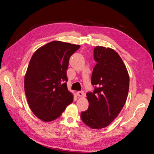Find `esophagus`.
<instances>
[{"label": "esophagus", "mask_w": 154, "mask_h": 154, "mask_svg": "<svg viewBox=\"0 0 154 154\" xmlns=\"http://www.w3.org/2000/svg\"><path fill=\"white\" fill-rule=\"evenodd\" d=\"M77 95H78L79 97H83V96H84V92H83V91H78V92H77Z\"/></svg>", "instance_id": "obj_1"}]
</instances>
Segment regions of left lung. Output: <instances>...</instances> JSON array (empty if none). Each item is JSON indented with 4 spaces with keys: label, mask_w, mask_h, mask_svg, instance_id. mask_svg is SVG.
I'll return each instance as SVG.
<instances>
[{
    "label": "left lung",
    "mask_w": 154,
    "mask_h": 154,
    "mask_svg": "<svg viewBox=\"0 0 154 154\" xmlns=\"http://www.w3.org/2000/svg\"><path fill=\"white\" fill-rule=\"evenodd\" d=\"M94 58L97 63L91 83L95 88L93 93H87L88 108L81 113V118L88 127L99 130L109 126L122 110L128 93L129 75L122 58L112 49L97 46Z\"/></svg>",
    "instance_id": "1"
}]
</instances>
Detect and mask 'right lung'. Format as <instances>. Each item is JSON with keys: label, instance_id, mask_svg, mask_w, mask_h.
Instances as JSON below:
<instances>
[{"label": "right lung", "instance_id": "1", "mask_svg": "<svg viewBox=\"0 0 154 154\" xmlns=\"http://www.w3.org/2000/svg\"><path fill=\"white\" fill-rule=\"evenodd\" d=\"M80 45L53 41L32 54L24 76L27 103L37 118L49 122L59 118L73 101L66 71L71 56Z\"/></svg>", "mask_w": 154, "mask_h": 154}]
</instances>
